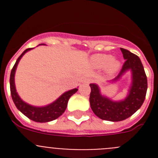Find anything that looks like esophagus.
Here are the masks:
<instances>
[{"label":"esophagus","mask_w":158,"mask_h":158,"mask_svg":"<svg viewBox=\"0 0 158 158\" xmlns=\"http://www.w3.org/2000/svg\"><path fill=\"white\" fill-rule=\"evenodd\" d=\"M91 81V80H90V79H87V80L85 81V82L86 83H89V82Z\"/></svg>","instance_id":"esophagus-1"}]
</instances>
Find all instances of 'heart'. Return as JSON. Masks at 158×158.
Masks as SVG:
<instances>
[{
  "label": "heart",
  "mask_w": 158,
  "mask_h": 158,
  "mask_svg": "<svg viewBox=\"0 0 158 158\" xmlns=\"http://www.w3.org/2000/svg\"><path fill=\"white\" fill-rule=\"evenodd\" d=\"M92 67L96 69L104 68V73L107 76H114L121 69V62L118 58H113L107 54H96L90 58Z\"/></svg>",
  "instance_id": "b5f03b06"
}]
</instances>
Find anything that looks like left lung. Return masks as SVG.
<instances>
[{"instance_id":"1","label":"left lung","mask_w":158,"mask_h":158,"mask_svg":"<svg viewBox=\"0 0 158 158\" xmlns=\"http://www.w3.org/2000/svg\"><path fill=\"white\" fill-rule=\"evenodd\" d=\"M124 62L118 76L108 84L116 83L127 72L131 73V82L127 96L121 100L112 99L101 93L97 84H90V106L96 116L103 120L118 122L129 118L142 105L147 91V78L140 58L126 49L120 48Z\"/></svg>"}]
</instances>
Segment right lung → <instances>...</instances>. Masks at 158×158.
Listing matches in <instances>:
<instances>
[{
	"mask_svg": "<svg viewBox=\"0 0 158 158\" xmlns=\"http://www.w3.org/2000/svg\"><path fill=\"white\" fill-rule=\"evenodd\" d=\"M40 45H45L40 44ZM39 45V46H40ZM33 48L26 49L21 54V55L16 60V63L14 65L10 74V91L12 98L13 100L14 104L17 107V109L19 111H21L25 116H27L31 120L37 123H47L54 120L61 116L65 111L67 107V104L69 101V98L72 95L77 93L78 90L77 88L73 89H71L69 91H66L62 94L57 100L51 104H47L45 106H41V107H37V106H33L27 104L23 101L19 94L16 92V85H15V73H16V68L19 64V61L22 58V57L24 55L27 51H31Z\"/></svg>",
	"mask_w": 158,
	"mask_h": 158,
	"instance_id": "1",
	"label": "right lung"
}]
</instances>
